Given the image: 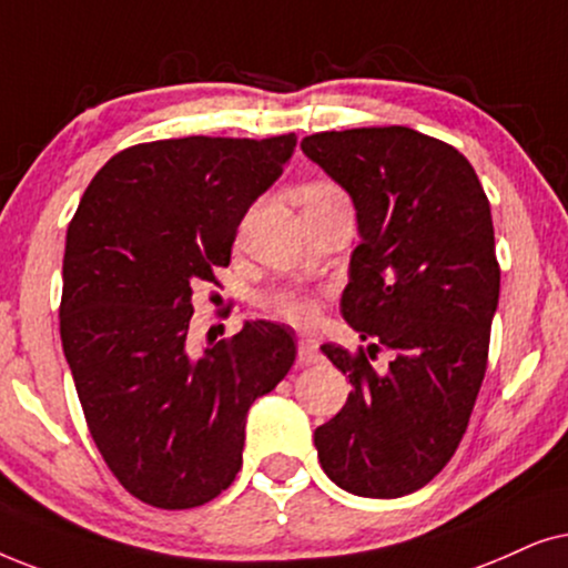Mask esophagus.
<instances>
[{
    "mask_svg": "<svg viewBox=\"0 0 568 568\" xmlns=\"http://www.w3.org/2000/svg\"><path fill=\"white\" fill-rule=\"evenodd\" d=\"M322 358L320 345L314 339H298V361L301 363H316Z\"/></svg>",
    "mask_w": 568,
    "mask_h": 568,
    "instance_id": "obj_1",
    "label": "esophagus"
}]
</instances>
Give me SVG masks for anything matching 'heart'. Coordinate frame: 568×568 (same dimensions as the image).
<instances>
[{
    "mask_svg": "<svg viewBox=\"0 0 568 568\" xmlns=\"http://www.w3.org/2000/svg\"><path fill=\"white\" fill-rule=\"evenodd\" d=\"M345 196L343 189L332 181H308V184L301 189V200H304V207L308 205H320V202H329V200H339ZM264 308L272 312L280 320L296 324V327H312L320 316V301L308 293L298 291V288H277L272 291L270 296H264Z\"/></svg>",
    "mask_w": 568,
    "mask_h": 568,
    "instance_id": "b5f03b06",
    "label": "heart"
}]
</instances>
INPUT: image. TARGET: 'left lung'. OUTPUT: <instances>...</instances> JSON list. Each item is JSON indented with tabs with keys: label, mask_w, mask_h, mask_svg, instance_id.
Instances as JSON below:
<instances>
[{
	"label": "left lung",
	"mask_w": 568,
	"mask_h": 568,
	"mask_svg": "<svg viewBox=\"0 0 568 568\" xmlns=\"http://www.w3.org/2000/svg\"><path fill=\"white\" fill-rule=\"evenodd\" d=\"M358 213L339 308L368 339L322 345L353 392L314 430L322 470L347 494L397 498L436 478L463 442L498 306L488 196L470 161L410 126L316 132L301 142ZM390 353L387 367L375 355Z\"/></svg>",
	"instance_id": "obj_1"
}]
</instances>
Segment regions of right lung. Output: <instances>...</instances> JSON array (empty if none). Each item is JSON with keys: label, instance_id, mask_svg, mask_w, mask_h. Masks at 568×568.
Wrapping results in <instances>:
<instances>
[{"label": "right lung", "instance_id": "add662e5", "mask_svg": "<svg viewBox=\"0 0 568 568\" xmlns=\"http://www.w3.org/2000/svg\"><path fill=\"white\" fill-rule=\"evenodd\" d=\"M293 150V132L132 145L67 229L59 332L88 430L113 478L158 509L231 486L248 407L296 361V335L262 320L205 351L186 339L192 285H217L241 217Z\"/></svg>", "mask_w": 568, "mask_h": 568}]
</instances>
